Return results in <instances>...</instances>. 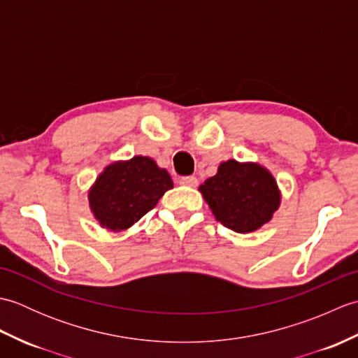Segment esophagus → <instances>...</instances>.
I'll return each instance as SVG.
<instances>
[{
	"instance_id": "1",
	"label": "esophagus",
	"mask_w": 358,
	"mask_h": 358,
	"mask_svg": "<svg viewBox=\"0 0 358 358\" xmlns=\"http://www.w3.org/2000/svg\"><path fill=\"white\" fill-rule=\"evenodd\" d=\"M178 183L181 186H189V187H195L196 183H199V180H196L195 177H181L178 180Z\"/></svg>"
}]
</instances>
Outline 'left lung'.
<instances>
[{"instance_id": "obj_1", "label": "left lung", "mask_w": 358, "mask_h": 358, "mask_svg": "<svg viewBox=\"0 0 358 358\" xmlns=\"http://www.w3.org/2000/svg\"><path fill=\"white\" fill-rule=\"evenodd\" d=\"M217 222L234 232L249 234L269 223L281 204V191L268 167L254 162L227 159L200 185Z\"/></svg>"}]
</instances>
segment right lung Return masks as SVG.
Listing matches in <instances>:
<instances>
[{"label": "right lung", "instance_id": "obj_1", "mask_svg": "<svg viewBox=\"0 0 358 358\" xmlns=\"http://www.w3.org/2000/svg\"><path fill=\"white\" fill-rule=\"evenodd\" d=\"M172 187L169 172L155 159L135 155L104 167L87 191L89 208L100 227L108 232H121L155 208Z\"/></svg>", "mask_w": 358, "mask_h": 358}]
</instances>
